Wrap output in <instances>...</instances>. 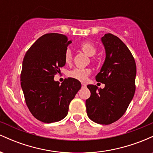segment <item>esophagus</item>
I'll return each instance as SVG.
<instances>
[{"instance_id":"obj_1","label":"esophagus","mask_w":153,"mask_h":153,"mask_svg":"<svg viewBox=\"0 0 153 153\" xmlns=\"http://www.w3.org/2000/svg\"><path fill=\"white\" fill-rule=\"evenodd\" d=\"M82 87H86V84H85V83H82Z\"/></svg>"}]
</instances>
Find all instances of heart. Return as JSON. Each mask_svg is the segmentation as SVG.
I'll return each instance as SVG.
<instances>
[{
  "mask_svg": "<svg viewBox=\"0 0 153 153\" xmlns=\"http://www.w3.org/2000/svg\"><path fill=\"white\" fill-rule=\"evenodd\" d=\"M80 49L85 52L87 55L94 56L96 52V47L91 42H84L80 45ZM73 59V54L70 49H68L65 53V61L69 64ZM91 73V71L89 68H75L68 73L70 78L78 80L79 81L84 82L87 80L88 75Z\"/></svg>",
  "mask_w": 153,
  "mask_h": 153,
  "instance_id": "obj_1",
  "label": "heart"
}]
</instances>
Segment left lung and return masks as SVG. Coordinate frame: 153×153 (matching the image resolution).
I'll return each mask as SVG.
<instances>
[{
	"label": "left lung",
	"instance_id": "8db88e82",
	"mask_svg": "<svg viewBox=\"0 0 153 153\" xmlns=\"http://www.w3.org/2000/svg\"><path fill=\"white\" fill-rule=\"evenodd\" d=\"M106 58L96 81L105 84L103 88L88 85L91 96L85 101L87 114L93 122L110 124L124 115L135 92L136 63L122 40L112 34L101 37Z\"/></svg>",
	"mask_w": 153,
	"mask_h": 153
}]
</instances>
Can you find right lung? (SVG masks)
Returning <instances> with one entry per match:
<instances>
[{
    "label": "right lung",
    "instance_id": "1",
    "mask_svg": "<svg viewBox=\"0 0 153 153\" xmlns=\"http://www.w3.org/2000/svg\"><path fill=\"white\" fill-rule=\"evenodd\" d=\"M72 43L65 35L46 34L26 52L22 63L21 85L25 101L32 115L44 123L59 122L68 115L71 101L81 88L75 79L62 83L54 75L65 66V53Z\"/></svg>",
    "mask_w": 153,
    "mask_h": 153
}]
</instances>
